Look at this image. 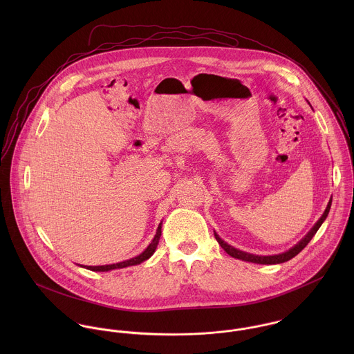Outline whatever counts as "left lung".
<instances>
[{"mask_svg":"<svg viewBox=\"0 0 354 354\" xmlns=\"http://www.w3.org/2000/svg\"><path fill=\"white\" fill-rule=\"evenodd\" d=\"M331 199H330V202L327 204V207H326V209H324V212H323V215L319 218V221L313 225V227L308 232V234L304 237L303 240L300 241V243H297L293 248H290L289 251H286V252L279 253V254H272V256H259V254H253V253L244 252V251H240V250H237V248H234V247H232V245H229L227 243H225L215 232H214V236H215V239H216V241H218V244L226 251L227 254H230L232 257H234V259H240V260H244V261H251V263H257V264H279V263H285V261H288V260H290V259H293L296 254H299V253L303 251L304 248L308 245V243L312 240V237L316 234V232L319 230V227L322 226V223L324 222V219L327 218V215H328V212H330V207H331Z\"/></svg>","mask_w":354,"mask_h":354,"instance_id":"obj_1","label":"left lung"}]
</instances>
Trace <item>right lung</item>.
I'll use <instances>...</instances> for the list:
<instances>
[{
	"instance_id": "1",
	"label": "right lung",
	"mask_w": 354,
	"mask_h": 354,
	"mask_svg": "<svg viewBox=\"0 0 354 354\" xmlns=\"http://www.w3.org/2000/svg\"><path fill=\"white\" fill-rule=\"evenodd\" d=\"M160 234H162V222L159 223V226H158V229H156V234L153 236L151 244H150L143 252L140 253V254H138L136 257H132V259H129V260L120 261V263H115V264H106V266H80V267H86L87 270H91V271H110V270H115V268H124V267L140 264V263H143L145 260L150 259L152 254H153L156 247H158Z\"/></svg>"
}]
</instances>
